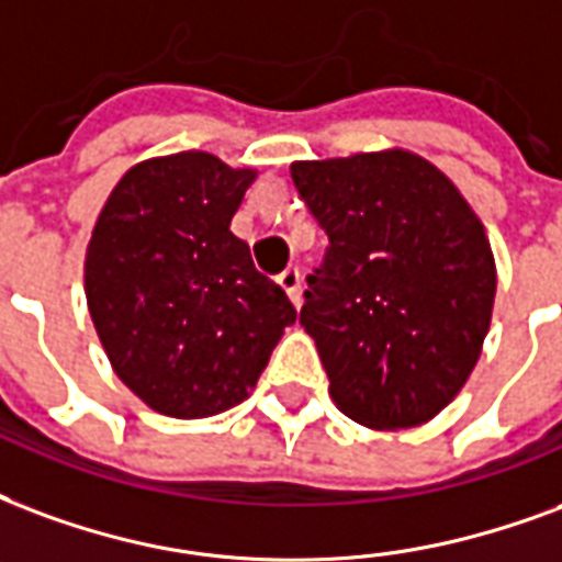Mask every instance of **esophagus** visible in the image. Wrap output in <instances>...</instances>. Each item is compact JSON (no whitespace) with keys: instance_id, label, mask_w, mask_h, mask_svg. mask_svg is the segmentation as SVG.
I'll return each mask as SVG.
<instances>
[{"instance_id":"esophagus-1","label":"esophagus","mask_w":562,"mask_h":562,"mask_svg":"<svg viewBox=\"0 0 562 562\" xmlns=\"http://www.w3.org/2000/svg\"><path fill=\"white\" fill-rule=\"evenodd\" d=\"M277 282H280V285H282V292L292 297L294 306H301V270H297V268H285L280 273V277H277Z\"/></svg>"}]
</instances>
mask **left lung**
<instances>
[{"instance_id": "1", "label": "left lung", "mask_w": 562, "mask_h": 562, "mask_svg": "<svg viewBox=\"0 0 562 562\" xmlns=\"http://www.w3.org/2000/svg\"><path fill=\"white\" fill-rule=\"evenodd\" d=\"M292 178L330 238L301 324L336 408L366 429L429 423L468 384L492 324L497 268L482 220L405 148L297 160Z\"/></svg>"}]
</instances>
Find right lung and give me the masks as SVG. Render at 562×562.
I'll use <instances>...</instances> for the list:
<instances>
[{
  "instance_id": "obj_1",
  "label": "right lung",
  "mask_w": 562,
  "mask_h": 562,
  "mask_svg": "<svg viewBox=\"0 0 562 562\" xmlns=\"http://www.w3.org/2000/svg\"><path fill=\"white\" fill-rule=\"evenodd\" d=\"M256 176L207 151L148 157L112 187L91 228V322L112 372L157 414L199 419L240 405L297 318L228 228Z\"/></svg>"
}]
</instances>
